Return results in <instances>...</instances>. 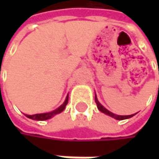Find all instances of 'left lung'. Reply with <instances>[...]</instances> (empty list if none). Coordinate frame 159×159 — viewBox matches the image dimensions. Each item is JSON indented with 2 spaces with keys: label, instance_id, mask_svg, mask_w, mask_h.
Listing matches in <instances>:
<instances>
[{
  "label": "left lung",
  "instance_id": "8db88e82",
  "mask_svg": "<svg viewBox=\"0 0 159 159\" xmlns=\"http://www.w3.org/2000/svg\"><path fill=\"white\" fill-rule=\"evenodd\" d=\"M95 101H96V103H97V106H98V109L99 110V111H101V112H103V113H105L106 115H109V116H111L112 118H114V119H116V120H126V119H129V118H132L133 116H134L135 114H132V115H127V116H121V115H116V114H114V113H112L110 111H108L106 108H104L100 103H99V101L98 100V98H97V95H95Z\"/></svg>",
  "mask_w": 159,
  "mask_h": 159
}]
</instances>
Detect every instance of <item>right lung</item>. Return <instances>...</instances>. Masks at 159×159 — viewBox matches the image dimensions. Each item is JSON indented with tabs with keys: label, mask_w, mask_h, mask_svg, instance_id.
<instances>
[{
	"label": "right lung",
	"mask_w": 159,
	"mask_h": 159,
	"mask_svg": "<svg viewBox=\"0 0 159 159\" xmlns=\"http://www.w3.org/2000/svg\"><path fill=\"white\" fill-rule=\"evenodd\" d=\"M68 103V96L66 97L64 102L62 105H61L58 109L54 110V111H50V112H46V113H39V114H34V115H27V114H25L27 118L31 119V120H48L52 117H54L55 115L62 112L64 111L66 105Z\"/></svg>",
	"instance_id": "obj_1"
}]
</instances>
